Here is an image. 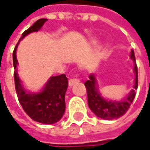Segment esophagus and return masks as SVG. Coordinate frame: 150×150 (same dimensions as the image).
Returning a JSON list of instances; mask_svg holds the SVG:
<instances>
[{"instance_id": "obj_1", "label": "esophagus", "mask_w": 150, "mask_h": 150, "mask_svg": "<svg viewBox=\"0 0 150 150\" xmlns=\"http://www.w3.org/2000/svg\"><path fill=\"white\" fill-rule=\"evenodd\" d=\"M80 82V81L77 79V78H72V79H70L69 81V85L70 86H74L75 84L79 83Z\"/></svg>"}]
</instances>
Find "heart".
<instances>
[{"instance_id":"obj_1","label":"heart","mask_w":150,"mask_h":150,"mask_svg":"<svg viewBox=\"0 0 150 150\" xmlns=\"http://www.w3.org/2000/svg\"><path fill=\"white\" fill-rule=\"evenodd\" d=\"M93 43H95V40H93Z\"/></svg>"}]
</instances>
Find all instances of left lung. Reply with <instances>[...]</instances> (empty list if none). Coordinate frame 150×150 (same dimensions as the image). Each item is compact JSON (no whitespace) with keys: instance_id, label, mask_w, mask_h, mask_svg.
<instances>
[{"instance_id":"8db88e82","label":"left lung","mask_w":150,"mask_h":150,"mask_svg":"<svg viewBox=\"0 0 150 150\" xmlns=\"http://www.w3.org/2000/svg\"><path fill=\"white\" fill-rule=\"evenodd\" d=\"M131 58L134 62V72H135V84L133 90L128 94L127 98L122 101H109L104 99L99 93L97 88V80L93 74L89 75V80L85 82V86L87 92L88 106L93 113L99 118L103 120H114L120 118L127 113L130 108L132 103L135 98V90L137 88V67L136 64V58L134 55V51L131 52Z\"/></svg>"}]
</instances>
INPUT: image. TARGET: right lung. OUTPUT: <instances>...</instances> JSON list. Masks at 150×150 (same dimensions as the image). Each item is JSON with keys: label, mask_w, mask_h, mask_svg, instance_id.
I'll return each mask as SVG.
<instances>
[{"label": "right lung", "mask_w": 150, "mask_h": 150, "mask_svg": "<svg viewBox=\"0 0 150 150\" xmlns=\"http://www.w3.org/2000/svg\"><path fill=\"white\" fill-rule=\"evenodd\" d=\"M46 18H40L22 34L13 52L15 89L18 101L25 113L35 121L42 124H54L62 118L65 111V93L68 88V79L64 74L52 76L42 91L38 93H27L23 87L17 73L18 60L16 50L18 43L28 34L40 30Z\"/></svg>", "instance_id": "1"}]
</instances>
